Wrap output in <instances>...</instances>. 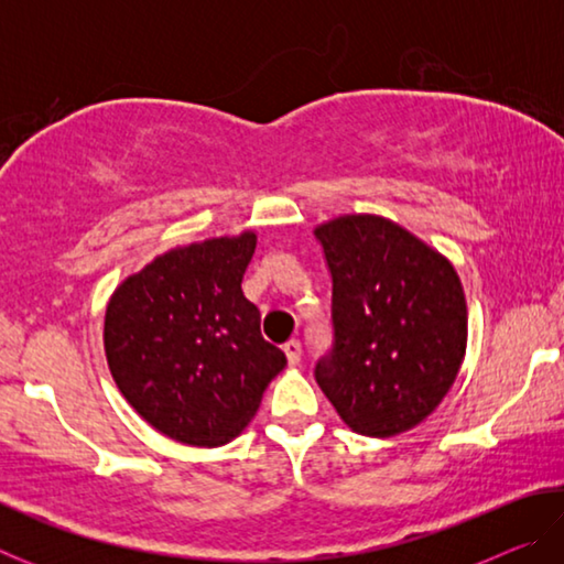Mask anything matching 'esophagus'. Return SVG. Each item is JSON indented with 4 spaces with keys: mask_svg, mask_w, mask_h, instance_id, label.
Instances as JSON below:
<instances>
[{
    "mask_svg": "<svg viewBox=\"0 0 564 564\" xmlns=\"http://www.w3.org/2000/svg\"><path fill=\"white\" fill-rule=\"evenodd\" d=\"M283 352H285V358H289V366H299V362H301V356H303V346H301V340L291 338V340L285 343V346H283Z\"/></svg>",
    "mask_w": 564,
    "mask_h": 564,
    "instance_id": "1",
    "label": "esophagus"
}]
</instances>
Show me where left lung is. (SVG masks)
I'll return each mask as SVG.
<instances>
[{
    "instance_id": "obj_1",
    "label": "left lung",
    "mask_w": 564,
    "mask_h": 564,
    "mask_svg": "<svg viewBox=\"0 0 564 564\" xmlns=\"http://www.w3.org/2000/svg\"><path fill=\"white\" fill-rule=\"evenodd\" d=\"M316 238L333 283V346L313 368L316 383L356 433H405L441 405L460 370V279L451 261L380 216H340Z\"/></svg>"
}]
</instances>
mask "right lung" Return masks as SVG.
Listing matches in <instances>:
<instances>
[{"label": "right lung", "mask_w": 564, "mask_h": 564, "mask_svg": "<svg viewBox=\"0 0 564 564\" xmlns=\"http://www.w3.org/2000/svg\"><path fill=\"white\" fill-rule=\"evenodd\" d=\"M253 251L251 231L174 248L129 275L107 305L104 348L121 395L178 443L231 441L285 366L241 291Z\"/></svg>", "instance_id": "1"}]
</instances>
